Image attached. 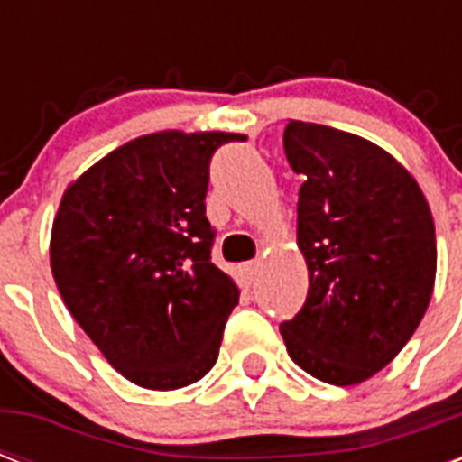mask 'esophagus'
<instances>
[{"label": "esophagus", "instance_id": "esophagus-1", "mask_svg": "<svg viewBox=\"0 0 462 462\" xmlns=\"http://www.w3.org/2000/svg\"><path fill=\"white\" fill-rule=\"evenodd\" d=\"M259 261H249V263H245L242 266V273H245L246 282H254V278H256V273H259Z\"/></svg>", "mask_w": 462, "mask_h": 462}]
</instances>
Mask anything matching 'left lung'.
Segmentation results:
<instances>
[{"instance_id": "left-lung-1", "label": "left lung", "mask_w": 462, "mask_h": 462, "mask_svg": "<svg viewBox=\"0 0 462 462\" xmlns=\"http://www.w3.org/2000/svg\"><path fill=\"white\" fill-rule=\"evenodd\" d=\"M282 146L304 177L297 245L309 271L307 302L281 323L282 340L316 379L362 383L405 347L430 307V203L393 155L355 134L292 119Z\"/></svg>"}]
</instances>
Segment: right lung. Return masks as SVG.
<instances>
[{
  "instance_id": "add662e5",
  "label": "right lung",
  "mask_w": 462,
  "mask_h": 462,
  "mask_svg": "<svg viewBox=\"0 0 462 462\" xmlns=\"http://www.w3.org/2000/svg\"><path fill=\"white\" fill-rule=\"evenodd\" d=\"M237 134L160 132L88 167L61 196L50 239L60 295L125 379L174 391L203 379L239 302L210 261V158Z\"/></svg>"
}]
</instances>
